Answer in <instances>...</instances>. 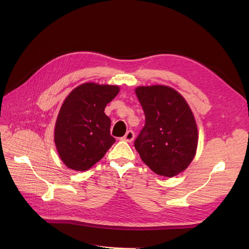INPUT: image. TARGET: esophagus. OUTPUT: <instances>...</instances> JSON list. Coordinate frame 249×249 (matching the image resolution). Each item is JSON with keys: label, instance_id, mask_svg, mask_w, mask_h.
<instances>
[{"label": "esophagus", "instance_id": "obj_1", "mask_svg": "<svg viewBox=\"0 0 249 249\" xmlns=\"http://www.w3.org/2000/svg\"><path fill=\"white\" fill-rule=\"evenodd\" d=\"M134 137H135V135H134V132L132 131V130H128L126 134L122 137V140H124L126 142H132Z\"/></svg>", "mask_w": 249, "mask_h": 249}]
</instances>
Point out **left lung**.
I'll list each match as a JSON object with an SVG mask.
<instances>
[{
  "label": "left lung",
  "mask_w": 249,
  "mask_h": 249,
  "mask_svg": "<svg viewBox=\"0 0 249 249\" xmlns=\"http://www.w3.org/2000/svg\"><path fill=\"white\" fill-rule=\"evenodd\" d=\"M135 93L145 115L134 142L142 161L167 178L184 172L198 145V128L188 103L166 86L138 87Z\"/></svg>",
  "instance_id": "left-lung-1"
}]
</instances>
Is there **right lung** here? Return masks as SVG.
<instances>
[{"instance_id":"right-lung-1","label":"right lung","mask_w":249,"mask_h":249,"mask_svg":"<svg viewBox=\"0 0 249 249\" xmlns=\"http://www.w3.org/2000/svg\"><path fill=\"white\" fill-rule=\"evenodd\" d=\"M119 87L86 83L64 100L54 129L60 160L73 171H88L114 144L111 120L105 108L119 93Z\"/></svg>"}]
</instances>
